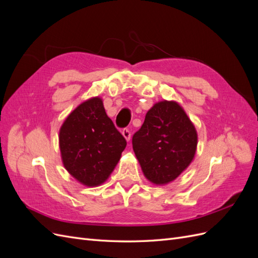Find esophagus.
Listing matches in <instances>:
<instances>
[{"label": "esophagus", "mask_w": 258, "mask_h": 258, "mask_svg": "<svg viewBox=\"0 0 258 258\" xmlns=\"http://www.w3.org/2000/svg\"><path fill=\"white\" fill-rule=\"evenodd\" d=\"M121 134L124 137V139H126L127 141H129L130 138H131V130L129 128H123L122 131H121Z\"/></svg>", "instance_id": "1"}]
</instances>
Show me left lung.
Returning a JSON list of instances; mask_svg holds the SVG:
<instances>
[{
  "instance_id": "1",
  "label": "left lung",
  "mask_w": 258,
  "mask_h": 258,
  "mask_svg": "<svg viewBox=\"0 0 258 258\" xmlns=\"http://www.w3.org/2000/svg\"><path fill=\"white\" fill-rule=\"evenodd\" d=\"M132 146L146 178L167 184L189 166L197 132L183 108L172 101L156 103L132 137Z\"/></svg>"
}]
</instances>
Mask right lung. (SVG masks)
<instances>
[{
  "instance_id": "right-lung-1",
  "label": "right lung",
  "mask_w": 258,
  "mask_h": 258,
  "mask_svg": "<svg viewBox=\"0 0 258 258\" xmlns=\"http://www.w3.org/2000/svg\"><path fill=\"white\" fill-rule=\"evenodd\" d=\"M59 142L66 169L87 186L105 181L127 145L99 98L85 101L68 116Z\"/></svg>"
}]
</instances>
